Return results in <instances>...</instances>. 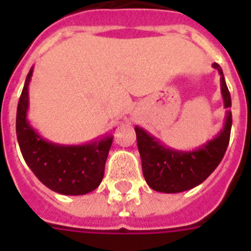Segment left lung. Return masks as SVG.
<instances>
[{
	"instance_id": "obj_1",
	"label": "left lung",
	"mask_w": 251,
	"mask_h": 251,
	"mask_svg": "<svg viewBox=\"0 0 251 251\" xmlns=\"http://www.w3.org/2000/svg\"><path fill=\"white\" fill-rule=\"evenodd\" d=\"M220 74L224 108H230V94L224 74L218 64L212 65ZM232 112L226 110L224 126L218 135L193 151H181L163 146L145 129L135 126L142 171L147 185L160 193H181L202 183L216 169L229 145Z\"/></svg>"
}]
</instances>
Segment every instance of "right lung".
<instances>
[{"instance_id": "add662e5", "label": "right lung", "mask_w": 251, "mask_h": 251, "mask_svg": "<svg viewBox=\"0 0 251 251\" xmlns=\"http://www.w3.org/2000/svg\"><path fill=\"white\" fill-rule=\"evenodd\" d=\"M32 73L31 68L17 109V138L23 159L33 175L50 190L64 195L87 194L101 182L113 137L106 135L78 146L57 145L44 139L27 120Z\"/></svg>"}]
</instances>
